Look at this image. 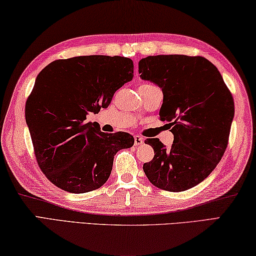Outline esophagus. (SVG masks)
Wrapping results in <instances>:
<instances>
[{
  "mask_svg": "<svg viewBox=\"0 0 256 256\" xmlns=\"http://www.w3.org/2000/svg\"><path fill=\"white\" fill-rule=\"evenodd\" d=\"M135 140V146H140L142 144H144V138H142L140 136H135L134 137Z\"/></svg>",
  "mask_w": 256,
  "mask_h": 256,
  "instance_id": "obj_1",
  "label": "esophagus"
}]
</instances>
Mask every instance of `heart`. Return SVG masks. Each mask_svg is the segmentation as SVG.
<instances>
[{
    "instance_id": "obj_1",
    "label": "heart",
    "mask_w": 256,
    "mask_h": 256,
    "mask_svg": "<svg viewBox=\"0 0 256 256\" xmlns=\"http://www.w3.org/2000/svg\"><path fill=\"white\" fill-rule=\"evenodd\" d=\"M144 85H148V84H144Z\"/></svg>"
}]
</instances>
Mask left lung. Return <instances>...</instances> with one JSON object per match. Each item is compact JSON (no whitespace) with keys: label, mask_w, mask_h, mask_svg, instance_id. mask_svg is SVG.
Listing matches in <instances>:
<instances>
[{"label":"left lung","mask_w":256,"mask_h":256,"mask_svg":"<svg viewBox=\"0 0 256 256\" xmlns=\"http://www.w3.org/2000/svg\"><path fill=\"white\" fill-rule=\"evenodd\" d=\"M138 66L142 80L162 88L160 116L174 135L168 148L158 138L145 140L155 155L142 170L158 189L189 190L214 171L225 153L234 98L217 67L204 57L148 56Z\"/></svg>","instance_id":"8db88e82"}]
</instances>
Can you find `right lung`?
I'll return each mask as SVG.
<instances>
[{"mask_svg": "<svg viewBox=\"0 0 256 256\" xmlns=\"http://www.w3.org/2000/svg\"><path fill=\"white\" fill-rule=\"evenodd\" d=\"M134 78L121 56H78L52 62L38 74L26 102V121L40 170L70 194L96 190L109 178L116 152L134 145L130 134L101 132L88 112L106 108Z\"/></svg>", "mask_w": 256, "mask_h": 256, "instance_id": "1", "label": "right lung"}]
</instances>
